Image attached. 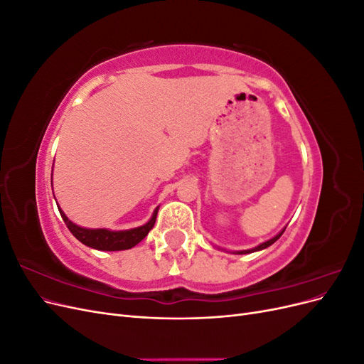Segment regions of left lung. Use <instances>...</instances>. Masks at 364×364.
<instances>
[{
  "label": "left lung",
  "mask_w": 364,
  "mask_h": 364,
  "mask_svg": "<svg viewBox=\"0 0 364 364\" xmlns=\"http://www.w3.org/2000/svg\"><path fill=\"white\" fill-rule=\"evenodd\" d=\"M284 230H285V228L281 230V232L278 234V235H274L273 238H270V240H267L266 243H261L259 246H257V247H253V249H249V250H238V252H235V253H240V255H243V253H252V252H257V250H262V249H266V247H269V246H272L274 241H277L282 234H284Z\"/></svg>",
  "instance_id": "obj_1"
}]
</instances>
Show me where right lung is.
<instances>
[{
	"mask_svg": "<svg viewBox=\"0 0 364 364\" xmlns=\"http://www.w3.org/2000/svg\"><path fill=\"white\" fill-rule=\"evenodd\" d=\"M59 208V206H58ZM158 209H155L151 218L146 225H142L139 228L134 229H127V230H109V229H87L82 228L79 225L73 223L71 220L65 215V213L59 208V213L63 218L65 225L68 226L70 232L79 240L85 246H90L97 250H107V252H114V250H126L136 246L141 240H144L147 234L150 232V229L155 226L156 222V215H158Z\"/></svg>",
	"mask_w": 364,
	"mask_h": 364,
	"instance_id": "right-lung-1",
	"label": "right lung"
}]
</instances>
